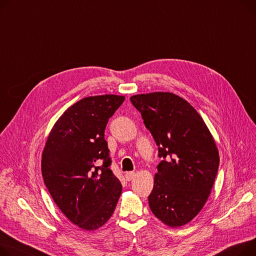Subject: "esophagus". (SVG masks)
Masks as SVG:
<instances>
[{
    "label": "esophagus",
    "mask_w": 256,
    "mask_h": 256,
    "mask_svg": "<svg viewBox=\"0 0 256 256\" xmlns=\"http://www.w3.org/2000/svg\"><path fill=\"white\" fill-rule=\"evenodd\" d=\"M134 176H136V173H134V172H128V173H126V175H124V177H126V179L128 181L132 180V179L134 178Z\"/></svg>",
    "instance_id": "obj_1"
}]
</instances>
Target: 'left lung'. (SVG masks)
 Masks as SVG:
<instances>
[{
  "mask_svg": "<svg viewBox=\"0 0 256 256\" xmlns=\"http://www.w3.org/2000/svg\"><path fill=\"white\" fill-rule=\"evenodd\" d=\"M158 146V166L149 207L168 226L194 218L210 194L219 154L206 124L187 102L171 92L130 96Z\"/></svg>",
  "mask_w": 256,
  "mask_h": 256,
  "instance_id": "obj_1",
  "label": "left lung"
}]
</instances>
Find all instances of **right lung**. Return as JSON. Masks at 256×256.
<instances>
[{
  "label": "right lung",
  "mask_w": 256,
  "mask_h": 256,
  "mask_svg": "<svg viewBox=\"0 0 256 256\" xmlns=\"http://www.w3.org/2000/svg\"><path fill=\"white\" fill-rule=\"evenodd\" d=\"M124 100L115 94L80 100L56 122L43 151L44 184L60 211L83 230L104 226L122 192L104 136Z\"/></svg>",
  "instance_id": "add662e5"
}]
</instances>
